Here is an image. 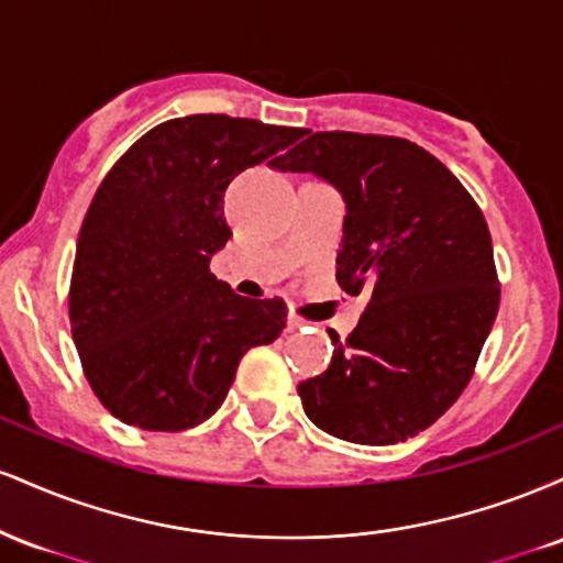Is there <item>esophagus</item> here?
<instances>
[{"label":"esophagus","instance_id":"1","mask_svg":"<svg viewBox=\"0 0 563 563\" xmlns=\"http://www.w3.org/2000/svg\"><path fill=\"white\" fill-rule=\"evenodd\" d=\"M301 328H303V320L296 318V314H288V331L294 333V331H301Z\"/></svg>","mask_w":563,"mask_h":563}]
</instances>
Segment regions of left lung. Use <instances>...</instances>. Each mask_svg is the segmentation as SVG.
<instances>
[{"instance_id": "1", "label": "left lung", "mask_w": 563, "mask_h": 563, "mask_svg": "<svg viewBox=\"0 0 563 563\" xmlns=\"http://www.w3.org/2000/svg\"><path fill=\"white\" fill-rule=\"evenodd\" d=\"M275 166L339 187L335 280L367 296L346 341L331 331L328 371L299 384L303 412L346 442H405L461 397L495 322L500 283L482 209L442 161L402 137L314 132Z\"/></svg>"}]
</instances>
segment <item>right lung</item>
Here are the masks:
<instances>
[{
  "mask_svg": "<svg viewBox=\"0 0 563 563\" xmlns=\"http://www.w3.org/2000/svg\"><path fill=\"white\" fill-rule=\"evenodd\" d=\"M303 129L224 113L172 119L142 134L97 187L68 290L74 344L111 416L185 431L219 410L251 346L286 328L283 299H243L211 275L230 241L224 190Z\"/></svg>",
  "mask_w": 563,
  "mask_h": 563,
  "instance_id": "1",
  "label": "right lung"
}]
</instances>
